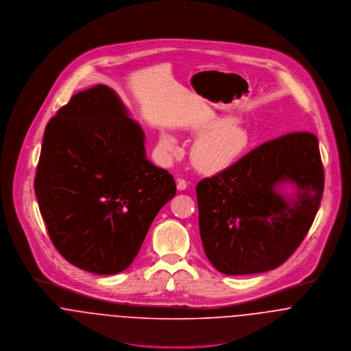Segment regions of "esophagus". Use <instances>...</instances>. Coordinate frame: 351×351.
<instances>
[{"mask_svg":"<svg viewBox=\"0 0 351 351\" xmlns=\"http://www.w3.org/2000/svg\"><path fill=\"white\" fill-rule=\"evenodd\" d=\"M187 186H189V183H187L184 179H178V180H176V187H178V190H179V191L186 190V189H187Z\"/></svg>","mask_w":351,"mask_h":351,"instance_id":"esophagus-1","label":"esophagus"}]
</instances>
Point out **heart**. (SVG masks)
I'll return each instance as SVG.
<instances>
[{"mask_svg":"<svg viewBox=\"0 0 351 351\" xmlns=\"http://www.w3.org/2000/svg\"><path fill=\"white\" fill-rule=\"evenodd\" d=\"M230 118L214 117L199 126L202 137L193 149L195 167L206 173L219 172L229 168L252 145L249 132L239 123L230 124ZM160 149L167 157L179 152L178 141L171 134H161Z\"/></svg>","mask_w":351,"mask_h":351,"instance_id":"b5f03b06","label":"heart"}]
</instances>
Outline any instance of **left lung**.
<instances>
[{
    "label": "left lung",
    "instance_id": "1",
    "mask_svg": "<svg viewBox=\"0 0 351 351\" xmlns=\"http://www.w3.org/2000/svg\"><path fill=\"white\" fill-rule=\"evenodd\" d=\"M289 180L297 199L275 187ZM324 189L317 137L291 132L269 140L196 184L204 253L225 274L268 272L284 264L311 229Z\"/></svg>",
    "mask_w": 351,
    "mask_h": 351
}]
</instances>
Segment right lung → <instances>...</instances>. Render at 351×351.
<instances>
[{
  "instance_id": "1",
  "label": "right lung",
  "mask_w": 351,
  "mask_h": 351,
  "mask_svg": "<svg viewBox=\"0 0 351 351\" xmlns=\"http://www.w3.org/2000/svg\"><path fill=\"white\" fill-rule=\"evenodd\" d=\"M35 193L63 258L87 272L116 274L132 264L176 184L147 160L144 133L116 93L95 84L47 123Z\"/></svg>"
}]
</instances>
